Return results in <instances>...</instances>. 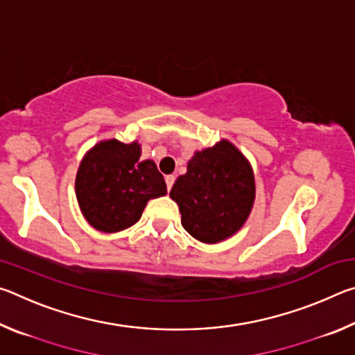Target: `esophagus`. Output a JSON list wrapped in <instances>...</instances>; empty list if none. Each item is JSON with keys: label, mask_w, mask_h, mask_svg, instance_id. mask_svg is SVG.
Returning a JSON list of instances; mask_svg holds the SVG:
<instances>
[{"label": "esophagus", "mask_w": 355, "mask_h": 355, "mask_svg": "<svg viewBox=\"0 0 355 355\" xmlns=\"http://www.w3.org/2000/svg\"><path fill=\"white\" fill-rule=\"evenodd\" d=\"M173 183H175V177L173 175H167L166 177V184H167V189H172V186H173Z\"/></svg>", "instance_id": "obj_1"}]
</instances>
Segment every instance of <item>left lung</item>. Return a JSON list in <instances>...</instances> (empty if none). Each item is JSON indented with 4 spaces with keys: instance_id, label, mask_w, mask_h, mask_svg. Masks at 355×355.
Instances as JSON below:
<instances>
[{
    "instance_id": "obj_1",
    "label": "left lung",
    "mask_w": 355,
    "mask_h": 355,
    "mask_svg": "<svg viewBox=\"0 0 355 355\" xmlns=\"http://www.w3.org/2000/svg\"><path fill=\"white\" fill-rule=\"evenodd\" d=\"M171 197L178 203L189 235L202 243H219L248 219L255 199L254 172L235 146L222 141L192 156Z\"/></svg>"
}]
</instances>
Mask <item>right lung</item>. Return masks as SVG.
<instances>
[{
    "label": "right lung",
    "mask_w": 355,
    "mask_h": 355,
    "mask_svg": "<svg viewBox=\"0 0 355 355\" xmlns=\"http://www.w3.org/2000/svg\"><path fill=\"white\" fill-rule=\"evenodd\" d=\"M141 146L103 141L84 156L76 173V199L89 224L114 233L135 225L150 199L167 188L153 161H139Z\"/></svg>",
    "instance_id": "1"
}]
</instances>
